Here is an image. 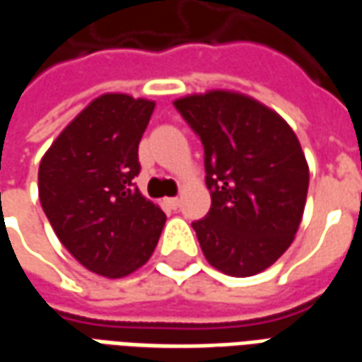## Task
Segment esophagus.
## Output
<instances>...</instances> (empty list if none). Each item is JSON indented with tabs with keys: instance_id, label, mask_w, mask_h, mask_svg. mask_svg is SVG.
I'll list each match as a JSON object with an SVG mask.
<instances>
[{
	"instance_id": "obj_1",
	"label": "esophagus",
	"mask_w": 362,
	"mask_h": 362,
	"mask_svg": "<svg viewBox=\"0 0 362 362\" xmlns=\"http://www.w3.org/2000/svg\"><path fill=\"white\" fill-rule=\"evenodd\" d=\"M165 204L170 207V209H178V205H180V199L178 197H166Z\"/></svg>"
}]
</instances>
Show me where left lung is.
<instances>
[{
    "instance_id": "obj_1",
    "label": "left lung",
    "mask_w": 362,
    "mask_h": 362,
    "mask_svg": "<svg viewBox=\"0 0 362 362\" xmlns=\"http://www.w3.org/2000/svg\"><path fill=\"white\" fill-rule=\"evenodd\" d=\"M202 139L211 209L194 221L205 259L233 277L275 264L295 238L308 165L285 119L250 96L209 90L174 100Z\"/></svg>"
}]
</instances>
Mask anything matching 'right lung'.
Segmentation results:
<instances>
[{"label": "right lung", "instance_id": "right-lung-1", "mask_svg": "<svg viewBox=\"0 0 362 362\" xmlns=\"http://www.w3.org/2000/svg\"><path fill=\"white\" fill-rule=\"evenodd\" d=\"M155 103L106 93L79 112L38 168V196L59 243L89 272L119 279L151 258L163 209L141 196L137 149Z\"/></svg>", "mask_w": 362, "mask_h": 362}]
</instances>
